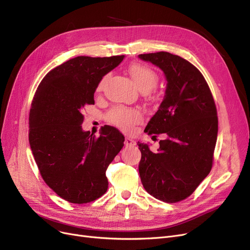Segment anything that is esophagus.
<instances>
[{
    "label": "esophagus",
    "instance_id": "1",
    "mask_svg": "<svg viewBox=\"0 0 250 250\" xmlns=\"http://www.w3.org/2000/svg\"><path fill=\"white\" fill-rule=\"evenodd\" d=\"M135 144H136L135 140H133L132 138H129V137H125V146H134Z\"/></svg>",
    "mask_w": 250,
    "mask_h": 250
}]
</instances>
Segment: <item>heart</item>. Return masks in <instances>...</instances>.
Wrapping results in <instances>:
<instances>
[{
    "label": "heart",
    "mask_w": 250,
    "mask_h": 250,
    "mask_svg": "<svg viewBox=\"0 0 250 250\" xmlns=\"http://www.w3.org/2000/svg\"><path fill=\"white\" fill-rule=\"evenodd\" d=\"M129 74L132 77L135 85L142 91H151L158 82V76L147 65L144 64H133L129 68ZM107 80V76H105L98 85V90H101ZM141 113L137 109L116 107L108 113V121L114 125L120 126L125 130H128L136 123L141 120Z\"/></svg>",
    "instance_id": "obj_1"
}]
</instances>
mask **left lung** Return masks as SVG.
<instances>
[{"label": "left lung", "mask_w": 250, "mask_h": 250, "mask_svg": "<svg viewBox=\"0 0 250 250\" xmlns=\"http://www.w3.org/2000/svg\"><path fill=\"white\" fill-rule=\"evenodd\" d=\"M162 70L166 89L145 133L164 134L152 152L138 142L143 187L154 198L176 203L189 196L211 171L218 135L213 95L204 76L187 60L166 51L139 55Z\"/></svg>", "instance_id": "obj_1"}]
</instances>
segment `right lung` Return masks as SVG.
<instances>
[{"label": "right lung", "mask_w": 250, "mask_h": 250, "mask_svg": "<svg viewBox=\"0 0 250 250\" xmlns=\"http://www.w3.org/2000/svg\"><path fill=\"white\" fill-rule=\"evenodd\" d=\"M125 56L77 57L48 72L39 84L29 114V144L46 185L62 199L86 204L108 188L105 171L124 147L125 137L110 125L100 137L82 128L83 110L94 104L102 78Z\"/></svg>", "instance_id": "obj_1"}]
</instances>
